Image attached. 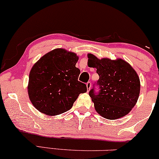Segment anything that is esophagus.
<instances>
[{"label":"esophagus","mask_w":159,"mask_h":159,"mask_svg":"<svg viewBox=\"0 0 159 159\" xmlns=\"http://www.w3.org/2000/svg\"><path fill=\"white\" fill-rule=\"evenodd\" d=\"M86 87H87L88 91H89L90 89H91V82H88L87 84H86Z\"/></svg>","instance_id":"esophagus-1"}]
</instances>
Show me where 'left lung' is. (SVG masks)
<instances>
[{"label": "left lung", "instance_id": "left-lung-1", "mask_svg": "<svg viewBox=\"0 0 159 159\" xmlns=\"http://www.w3.org/2000/svg\"><path fill=\"white\" fill-rule=\"evenodd\" d=\"M88 66L97 68L99 79V94L89 92L96 111L104 118L114 120L130 113L140 93V80L128 62L118 58L99 59L88 54Z\"/></svg>", "mask_w": 159, "mask_h": 159}]
</instances>
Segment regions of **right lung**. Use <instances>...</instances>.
<instances>
[{"mask_svg": "<svg viewBox=\"0 0 159 159\" xmlns=\"http://www.w3.org/2000/svg\"><path fill=\"white\" fill-rule=\"evenodd\" d=\"M78 60L74 52L56 48L32 66L29 77V97L40 113L54 116L66 112L80 93L87 91L85 84L78 81Z\"/></svg>", "mask_w": 159, "mask_h": 159, "instance_id": "right-lung-1", "label": "right lung"}]
</instances>
